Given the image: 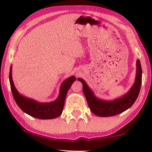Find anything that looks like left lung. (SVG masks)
Wrapping results in <instances>:
<instances>
[{
	"label": "left lung",
	"instance_id": "8db88e82",
	"mask_svg": "<svg viewBox=\"0 0 152 152\" xmlns=\"http://www.w3.org/2000/svg\"><path fill=\"white\" fill-rule=\"evenodd\" d=\"M142 78V66L140 61L138 59L137 60V71L134 84L127 93L112 100H105L99 98L83 78H78V80L83 84V94L91 112L101 117H107L121 114L133 105L140 91Z\"/></svg>",
	"mask_w": 152,
	"mask_h": 152
}]
</instances>
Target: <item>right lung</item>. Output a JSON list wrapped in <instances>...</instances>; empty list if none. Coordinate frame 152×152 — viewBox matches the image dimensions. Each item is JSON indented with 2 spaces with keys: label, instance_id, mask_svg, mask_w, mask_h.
<instances>
[{
  "label": "right lung",
  "instance_id": "add662e5",
  "mask_svg": "<svg viewBox=\"0 0 152 152\" xmlns=\"http://www.w3.org/2000/svg\"><path fill=\"white\" fill-rule=\"evenodd\" d=\"M76 79V78L72 76L62 82L59 94L56 100L50 102H39L33 99L24 96L19 93L15 88L12 78V65L10 67L9 81L12 94L15 102L26 114L39 119L56 118L62 114L66 94Z\"/></svg>",
  "mask_w": 152,
  "mask_h": 152
}]
</instances>
